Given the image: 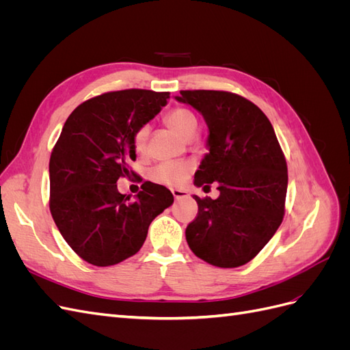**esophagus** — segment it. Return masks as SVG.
<instances>
[{
	"label": "esophagus",
	"mask_w": 350,
	"mask_h": 350,
	"mask_svg": "<svg viewBox=\"0 0 350 350\" xmlns=\"http://www.w3.org/2000/svg\"><path fill=\"white\" fill-rule=\"evenodd\" d=\"M172 194H174V198H175V200H181V198H184V197L188 196L187 191H184V189H178V188L172 189Z\"/></svg>",
	"instance_id": "esophagus-1"
}]
</instances>
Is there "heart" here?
Masks as SVG:
<instances>
[{
    "mask_svg": "<svg viewBox=\"0 0 350 350\" xmlns=\"http://www.w3.org/2000/svg\"><path fill=\"white\" fill-rule=\"evenodd\" d=\"M165 122L167 124L169 129L184 137V139H191L197 130L196 115L185 108H174L172 111H169L165 116ZM147 137H149V129H147L146 125L137 130L134 135V146L137 152L144 150ZM191 171L193 163L183 161H167L156 165L152 169L150 176L154 183L169 187H176L185 181Z\"/></svg>",
    "mask_w": 350,
    "mask_h": 350,
    "instance_id": "heart-1",
    "label": "heart"
}]
</instances>
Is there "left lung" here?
<instances>
[{
    "mask_svg": "<svg viewBox=\"0 0 350 350\" xmlns=\"http://www.w3.org/2000/svg\"><path fill=\"white\" fill-rule=\"evenodd\" d=\"M176 100L203 113L208 154L197 187L216 183V200L194 196L196 219L185 229L196 256L221 269L251 261L276 234L284 216L288 165L273 125L251 100L225 90H181Z\"/></svg>",
    "mask_w": 350,
    "mask_h": 350,
    "instance_id": "1",
    "label": "left lung"
}]
</instances>
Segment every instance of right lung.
Returning a JSON list of instances; mask_svg holds the SVG:
<instances>
[{
	"instance_id": "add662e5",
	"label": "right lung",
	"mask_w": 350,
	"mask_h": 350,
	"mask_svg": "<svg viewBox=\"0 0 350 350\" xmlns=\"http://www.w3.org/2000/svg\"><path fill=\"white\" fill-rule=\"evenodd\" d=\"M169 92L129 89L94 96L71 112L49 159V210L62 238L93 266L118 264L143 247L152 220L174 203L167 188L144 183L133 201L116 188L130 178L134 135Z\"/></svg>"
}]
</instances>
